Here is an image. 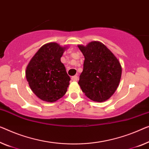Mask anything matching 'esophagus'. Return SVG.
Here are the masks:
<instances>
[{"instance_id":"1","label":"esophagus","mask_w":149,"mask_h":149,"mask_svg":"<svg viewBox=\"0 0 149 149\" xmlns=\"http://www.w3.org/2000/svg\"><path fill=\"white\" fill-rule=\"evenodd\" d=\"M77 79H78V77H77V75H74V76L72 77V80L74 81H76L77 80Z\"/></svg>"}]
</instances>
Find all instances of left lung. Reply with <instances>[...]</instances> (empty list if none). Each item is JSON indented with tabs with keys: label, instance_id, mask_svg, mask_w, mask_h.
<instances>
[{
	"label": "left lung",
	"instance_id": "8db88e82",
	"mask_svg": "<svg viewBox=\"0 0 149 149\" xmlns=\"http://www.w3.org/2000/svg\"><path fill=\"white\" fill-rule=\"evenodd\" d=\"M85 60L78 84L88 98L102 102L114 94L120 81L122 68L114 55L99 41L78 45Z\"/></svg>",
	"mask_w": 149,
	"mask_h": 149
}]
</instances>
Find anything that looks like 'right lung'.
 I'll list each match as a JSON object with an SVG mask.
<instances>
[{
	"label": "right lung",
	"mask_w": 149,
	"mask_h": 149,
	"mask_svg": "<svg viewBox=\"0 0 149 149\" xmlns=\"http://www.w3.org/2000/svg\"><path fill=\"white\" fill-rule=\"evenodd\" d=\"M65 49L56 43L45 44L35 53L26 67L29 85L42 100L53 102L67 92L70 77L61 62Z\"/></svg>",
	"instance_id": "add662e5"
}]
</instances>
